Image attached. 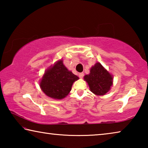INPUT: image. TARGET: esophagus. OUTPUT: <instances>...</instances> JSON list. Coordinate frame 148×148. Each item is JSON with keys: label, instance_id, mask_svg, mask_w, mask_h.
Wrapping results in <instances>:
<instances>
[{"label": "esophagus", "instance_id": "34e87169", "mask_svg": "<svg viewBox=\"0 0 148 148\" xmlns=\"http://www.w3.org/2000/svg\"><path fill=\"white\" fill-rule=\"evenodd\" d=\"M84 74L83 73V72H82V73L79 74V77H80V78H82V77H84Z\"/></svg>", "mask_w": 148, "mask_h": 148}]
</instances>
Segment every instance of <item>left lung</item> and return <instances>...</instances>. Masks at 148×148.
<instances>
[{"mask_svg":"<svg viewBox=\"0 0 148 148\" xmlns=\"http://www.w3.org/2000/svg\"><path fill=\"white\" fill-rule=\"evenodd\" d=\"M89 89L96 95H104L109 91L113 84V76L100 62H97L90 70V73L84 76Z\"/></svg>","mask_w":148,"mask_h":148,"instance_id":"1","label":"left lung"}]
</instances>
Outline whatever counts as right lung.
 Masks as SVG:
<instances>
[{"mask_svg":"<svg viewBox=\"0 0 148 148\" xmlns=\"http://www.w3.org/2000/svg\"><path fill=\"white\" fill-rule=\"evenodd\" d=\"M79 77L69 71L59 60L47 69L40 82L45 94L54 99H62L69 95L75 81Z\"/></svg>","mask_w":148,"mask_h":148,"instance_id":"obj_1","label":"right lung"}]
</instances>
